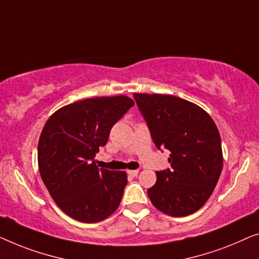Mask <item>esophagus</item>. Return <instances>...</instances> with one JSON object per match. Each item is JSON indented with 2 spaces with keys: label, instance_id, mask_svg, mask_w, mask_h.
I'll return each instance as SVG.
<instances>
[{
  "label": "esophagus",
  "instance_id": "esophagus-1",
  "mask_svg": "<svg viewBox=\"0 0 259 259\" xmlns=\"http://www.w3.org/2000/svg\"><path fill=\"white\" fill-rule=\"evenodd\" d=\"M128 175L131 177H136L138 175V170H128Z\"/></svg>",
  "mask_w": 259,
  "mask_h": 259
}]
</instances>
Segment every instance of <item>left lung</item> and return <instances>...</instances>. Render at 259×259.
I'll return each mask as SVG.
<instances>
[{
	"instance_id": "left-lung-1",
	"label": "left lung",
	"mask_w": 259,
	"mask_h": 259,
	"mask_svg": "<svg viewBox=\"0 0 259 259\" xmlns=\"http://www.w3.org/2000/svg\"><path fill=\"white\" fill-rule=\"evenodd\" d=\"M157 149L171 152V167L156 172L148 190L156 209L184 217L201 209L223 167L221 136L209 114L172 95L134 94Z\"/></svg>"
}]
</instances>
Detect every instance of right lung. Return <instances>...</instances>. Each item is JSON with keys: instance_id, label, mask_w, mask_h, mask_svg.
I'll list each match as a JSON object with an SVG mask.
<instances>
[{"instance_id": "right-lung-1", "label": "right lung", "mask_w": 259, "mask_h": 259, "mask_svg": "<svg viewBox=\"0 0 259 259\" xmlns=\"http://www.w3.org/2000/svg\"><path fill=\"white\" fill-rule=\"evenodd\" d=\"M134 104L122 95L87 98L58 109L47 121L38 141L39 174L54 201L74 220L101 222L121 203L126 174L98 169L94 158Z\"/></svg>"}]
</instances>
